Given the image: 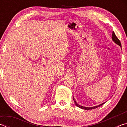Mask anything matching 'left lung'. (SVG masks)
<instances>
[{
  "label": "left lung",
  "instance_id": "1",
  "mask_svg": "<svg viewBox=\"0 0 127 127\" xmlns=\"http://www.w3.org/2000/svg\"><path fill=\"white\" fill-rule=\"evenodd\" d=\"M112 40L114 42L115 44H117V45H118L120 46V48H122V45H121V43H120V41H119V40L118 39V37L116 36L115 33L114 32H113V33H112ZM73 100L74 101V103L75 104H76V105L77 106H78V107H79V108L81 109H85V110H91V109H95L96 108V107H99L100 106H101L102 105H103L104 104L105 102H103L102 103V104H101L100 105H97V106H93V107H85V106H81V105H79V104H77V102H76V101L74 100V98L73 97Z\"/></svg>",
  "mask_w": 127,
  "mask_h": 127
}]
</instances>
